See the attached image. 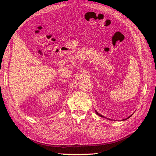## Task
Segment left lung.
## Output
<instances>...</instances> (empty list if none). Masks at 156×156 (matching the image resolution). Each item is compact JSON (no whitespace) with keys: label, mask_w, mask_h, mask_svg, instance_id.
Here are the masks:
<instances>
[{"label":"left lung","mask_w":156,"mask_h":156,"mask_svg":"<svg viewBox=\"0 0 156 156\" xmlns=\"http://www.w3.org/2000/svg\"><path fill=\"white\" fill-rule=\"evenodd\" d=\"M96 114H97V115H98V116H101V117H103V118H105V117H104V116H103V115H100V114H99V113H98V112H97L96 111ZM130 116H129L128 118H127V119H124V120H127V119H129V118ZM106 119H107V118H106Z\"/></svg>","instance_id":"1"}]
</instances>
